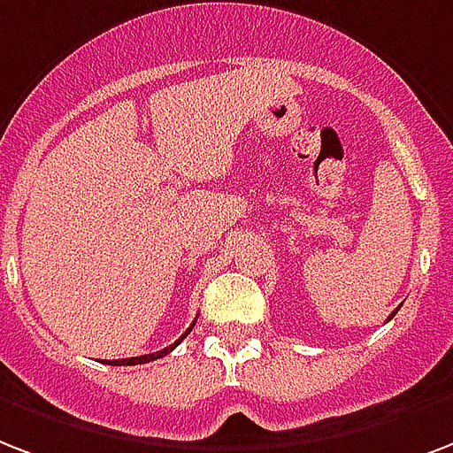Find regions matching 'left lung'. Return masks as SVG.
I'll list each match as a JSON object with an SVG mask.
<instances>
[{"label": "left lung", "instance_id": "left-lung-1", "mask_svg": "<svg viewBox=\"0 0 453 453\" xmlns=\"http://www.w3.org/2000/svg\"><path fill=\"white\" fill-rule=\"evenodd\" d=\"M396 311H399V309H396ZM396 311H395V313H396ZM395 313H392V316H395ZM392 316H389V319H392ZM389 319H388V320H389Z\"/></svg>", "mask_w": 453, "mask_h": 453}]
</instances>
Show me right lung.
<instances>
[{
	"instance_id": "right-lung-1",
	"label": "right lung",
	"mask_w": 453,
	"mask_h": 453,
	"mask_svg": "<svg viewBox=\"0 0 453 453\" xmlns=\"http://www.w3.org/2000/svg\"><path fill=\"white\" fill-rule=\"evenodd\" d=\"M196 323V320H195ZM195 323H192V326L188 327V330H185V334H182L180 340L178 342H173L171 347H165V349H161V351H154V354H144V357H133V358H120V361H106V364L109 365H140V364H150V361H157V358H161V357H165V354H171L173 349H175V347H178V344H180L182 340H185V337H188L189 334V330H192V327H195Z\"/></svg>"
}]
</instances>
